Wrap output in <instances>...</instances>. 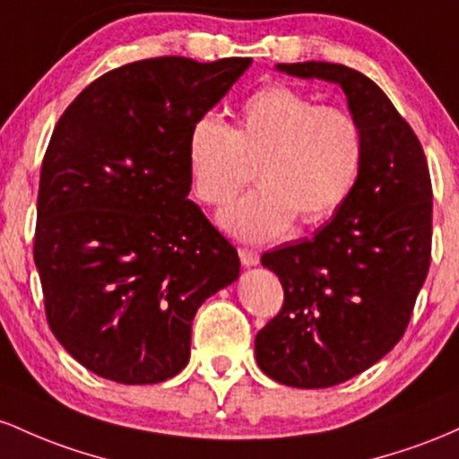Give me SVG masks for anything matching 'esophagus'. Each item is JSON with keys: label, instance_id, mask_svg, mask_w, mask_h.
<instances>
[{"label": "esophagus", "instance_id": "1", "mask_svg": "<svg viewBox=\"0 0 459 459\" xmlns=\"http://www.w3.org/2000/svg\"><path fill=\"white\" fill-rule=\"evenodd\" d=\"M238 255H240V262H243L245 266H255L257 262H260V255H257V251L245 249V247H240Z\"/></svg>", "mask_w": 459, "mask_h": 459}]
</instances>
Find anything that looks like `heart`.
I'll list each match as a JSON object with an SVG mask.
<instances>
[{
    "label": "heart",
    "mask_w": 459,
    "mask_h": 459,
    "mask_svg": "<svg viewBox=\"0 0 459 459\" xmlns=\"http://www.w3.org/2000/svg\"><path fill=\"white\" fill-rule=\"evenodd\" d=\"M364 160L359 123L286 84L254 92L234 127L216 117L193 123L186 164L204 204H228L255 164L257 186L221 210L219 223L247 243H264L299 221L318 225L347 202Z\"/></svg>",
    "instance_id": "b5f03b06"
}]
</instances>
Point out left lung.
Instances as JSON below:
<instances>
[{"instance_id":"left-lung-1","label":"left lung","mask_w":459,"mask_h":459,"mask_svg":"<svg viewBox=\"0 0 459 459\" xmlns=\"http://www.w3.org/2000/svg\"><path fill=\"white\" fill-rule=\"evenodd\" d=\"M277 71L341 86L364 134L358 182L332 221L262 255L284 306L257 332V367L292 388H329L403 336L429 271L434 195L419 138L373 80L332 63Z\"/></svg>"}]
</instances>
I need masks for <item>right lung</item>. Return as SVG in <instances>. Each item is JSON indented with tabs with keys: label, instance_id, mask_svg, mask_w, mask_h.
<instances>
[{
	"label": "right lung",
	"instance_id": "1",
	"mask_svg": "<svg viewBox=\"0 0 459 459\" xmlns=\"http://www.w3.org/2000/svg\"><path fill=\"white\" fill-rule=\"evenodd\" d=\"M249 65L182 56L123 65L56 123L34 262L51 332L100 377L134 385L178 375L199 306L238 280L236 249L186 199V141Z\"/></svg>",
	"mask_w": 459,
	"mask_h": 459
}]
</instances>
